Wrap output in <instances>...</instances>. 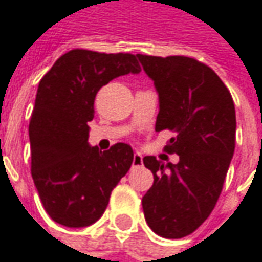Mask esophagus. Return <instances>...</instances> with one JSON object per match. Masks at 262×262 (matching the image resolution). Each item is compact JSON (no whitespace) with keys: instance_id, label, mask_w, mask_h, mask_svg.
Returning <instances> with one entry per match:
<instances>
[{"instance_id":"obj_1","label":"esophagus","mask_w":262,"mask_h":262,"mask_svg":"<svg viewBox=\"0 0 262 262\" xmlns=\"http://www.w3.org/2000/svg\"><path fill=\"white\" fill-rule=\"evenodd\" d=\"M143 164V157L139 152L133 154V161H132V167H141Z\"/></svg>"}]
</instances>
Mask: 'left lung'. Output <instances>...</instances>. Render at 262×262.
Here are the masks:
<instances>
[{
    "mask_svg": "<svg viewBox=\"0 0 262 262\" xmlns=\"http://www.w3.org/2000/svg\"><path fill=\"white\" fill-rule=\"evenodd\" d=\"M136 57L158 94L155 130L176 133L165 151L179 155L177 164L143 158L154 174L143 214L158 236L180 239L208 219L222 193L234 152L233 99L215 72L193 58Z\"/></svg>",
    "mask_w": 262,
    "mask_h": 262,
    "instance_id": "1",
    "label": "left lung"
}]
</instances>
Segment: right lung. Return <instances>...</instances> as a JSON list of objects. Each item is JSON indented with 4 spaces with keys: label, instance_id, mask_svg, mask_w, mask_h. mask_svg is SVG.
Returning <instances> with one entry per match:
<instances>
[{
    "label": "right lung",
    "instance_id": "add662e5",
    "mask_svg": "<svg viewBox=\"0 0 262 262\" xmlns=\"http://www.w3.org/2000/svg\"><path fill=\"white\" fill-rule=\"evenodd\" d=\"M132 54L72 50L40 79L29 123L32 179L52 220L86 227L104 214L111 190L133 161L127 143L99 151L88 143L97 92L113 79L138 74Z\"/></svg>",
    "mask_w": 262,
    "mask_h": 262
}]
</instances>
